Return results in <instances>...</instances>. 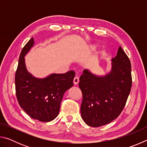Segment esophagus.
<instances>
[{
    "label": "esophagus",
    "mask_w": 147,
    "mask_h": 147,
    "mask_svg": "<svg viewBox=\"0 0 147 147\" xmlns=\"http://www.w3.org/2000/svg\"><path fill=\"white\" fill-rule=\"evenodd\" d=\"M73 82H74V84H78V82H79V78L78 76H75L74 78V79H73Z\"/></svg>",
    "instance_id": "1"
}]
</instances>
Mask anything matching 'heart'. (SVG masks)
<instances>
[{"label": "heart", "mask_w": 147, "mask_h": 147, "mask_svg": "<svg viewBox=\"0 0 147 147\" xmlns=\"http://www.w3.org/2000/svg\"><path fill=\"white\" fill-rule=\"evenodd\" d=\"M95 47H96L95 45H91L90 47V48H91V49H95Z\"/></svg>", "instance_id": "1"}]
</instances>
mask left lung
<instances>
[{"instance_id": "obj_1", "label": "left lung", "mask_w": 147, "mask_h": 147, "mask_svg": "<svg viewBox=\"0 0 147 147\" xmlns=\"http://www.w3.org/2000/svg\"><path fill=\"white\" fill-rule=\"evenodd\" d=\"M131 71L130 59L121 46L108 74L99 77L86 69L83 71L79 82L83 96L80 111L88 125L99 127L118 117L131 91Z\"/></svg>"}]
</instances>
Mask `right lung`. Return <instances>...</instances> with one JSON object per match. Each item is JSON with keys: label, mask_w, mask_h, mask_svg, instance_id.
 <instances>
[{"label": "right lung", "mask_w": 147, "mask_h": 147, "mask_svg": "<svg viewBox=\"0 0 147 147\" xmlns=\"http://www.w3.org/2000/svg\"><path fill=\"white\" fill-rule=\"evenodd\" d=\"M33 45L31 38L20 54L15 76L16 96L20 106L32 119L49 122L58 116L63 94L73 86L75 73L70 71L43 79L34 78L27 71L24 58Z\"/></svg>", "instance_id": "add662e5"}]
</instances>
